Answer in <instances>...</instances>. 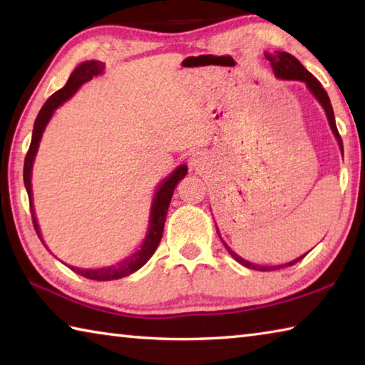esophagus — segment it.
<instances>
[{
    "label": "esophagus",
    "instance_id": "obj_1",
    "mask_svg": "<svg viewBox=\"0 0 365 365\" xmlns=\"http://www.w3.org/2000/svg\"><path fill=\"white\" fill-rule=\"evenodd\" d=\"M190 165H191V169H195L196 172L205 170V168L207 165V156L205 153L193 154V156H191V159H190Z\"/></svg>",
    "mask_w": 365,
    "mask_h": 365
}]
</instances>
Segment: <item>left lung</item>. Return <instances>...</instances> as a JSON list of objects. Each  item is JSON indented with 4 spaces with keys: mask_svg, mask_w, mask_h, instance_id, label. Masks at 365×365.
<instances>
[{
    "mask_svg": "<svg viewBox=\"0 0 365 365\" xmlns=\"http://www.w3.org/2000/svg\"><path fill=\"white\" fill-rule=\"evenodd\" d=\"M265 58L272 66V69H274V73L279 78L283 80H301V82H304L307 85V88L311 90V93L317 98V101L322 104V108L325 109V114H327V119H329L330 123V128L333 135H335V138L338 140V145H339V150L343 151V141L341 137H339L338 133V128H336V123H335V114H333V108H331V103H330V98L327 95V91L324 90V86L320 85L319 80L312 76L311 72H309L304 66H302L298 59L294 56H292L289 53L285 51H274V53H265ZM219 233V230H217ZM225 245V243H224ZM225 248L228 250V252L233 256L235 261H238L240 264H243L245 267L248 269H255L259 272H269V270H279L283 267H289V265H294L298 261H301L302 257L301 256L298 259H294L292 262H287V264H280V265H259V264H252L250 261H245L243 257H240L237 252H233L228 246L225 245Z\"/></svg>",
    "mask_w": 365,
    "mask_h": 365,
    "instance_id": "obj_1",
    "label": "left lung"
}]
</instances>
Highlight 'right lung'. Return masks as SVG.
<instances>
[{
    "mask_svg": "<svg viewBox=\"0 0 365 365\" xmlns=\"http://www.w3.org/2000/svg\"><path fill=\"white\" fill-rule=\"evenodd\" d=\"M103 71H104V64L98 63V61H85V63L80 64L77 69L71 73L69 80H67V83L63 86V88L58 90L56 93H53L48 98V101L43 104V108L40 109V113L35 119L32 141H30V148L27 151L26 163H24V183H26V188H27L34 227H35L36 235H38V238L41 240L43 245H45V242H43V238L40 235L38 224H36V217H35L34 205H32V182H30V178H32L34 159H35L36 151H38V145H40L43 130H45L46 123L49 122V119H51L54 109H58L61 104L69 100V98L76 93L80 86H82L85 82H88V80H91L95 76H100ZM187 172H188L187 165H180V168H177L158 187V191L154 193V197H153L150 228H148V233H146L143 245L140 246V250L137 252H133L132 256H128L127 259H123V261L117 262L115 265H109V267H103V269L71 267V270H73L78 275L85 277V279L98 280V282H109V280L123 279V277L130 275V274H133V272H137L140 267H143V265L148 262V259L154 255V251H156L160 238H163L165 215H168V209L170 205L172 195H174L177 183L180 182L185 175H187Z\"/></svg>",
    "mask_w": 365,
    "mask_h": 365,
    "instance_id": "obj_1",
    "label": "right lung"
}]
</instances>
